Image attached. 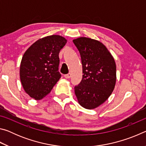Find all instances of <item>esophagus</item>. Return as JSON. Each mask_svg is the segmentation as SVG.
Returning <instances> with one entry per match:
<instances>
[{
	"instance_id": "esophagus-1",
	"label": "esophagus",
	"mask_w": 146,
	"mask_h": 146,
	"mask_svg": "<svg viewBox=\"0 0 146 146\" xmlns=\"http://www.w3.org/2000/svg\"><path fill=\"white\" fill-rule=\"evenodd\" d=\"M64 77H65L66 78H70L71 77V73H69L68 74H66V75H64Z\"/></svg>"
}]
</instances>
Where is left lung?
<instances>
[{"label": "left lung", "mask_w": 146, "mask_h": 146, "mask_svg": "<svg viewBox=\"0 0 146 146\" xmlns=\"http://www.w3.org/2000/svg\"><path fill=\"white\" fill-rule=\"evenodd\" d=\"M73 42L80 53L83 73L81 82L75 86V93L80 106L91 110L111 95L116 83L115 62L99 41L80 37Z\"/></svg>", "instance_id": "left-lung-1"}]
</instances>
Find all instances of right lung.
Instances as JSON below:
<instances>
[{
  "label": "right lung",
  "instance_id": "obj_1",
  "mask_svg": "<svg viewBox=\"0 0 146 146\" xmlns=\"http://www.w3.org/2000/svg\"><path fill=\"white\" fill-rule=\"evenodd\" d=\"M66 42L61 36H48L36 41L24 54L20 77L24 90L31 98L45 97L61 77L58 55Z\"/></svg>",
  "mask_w": 146,
  "mask_h": 146
}]
</instances>
